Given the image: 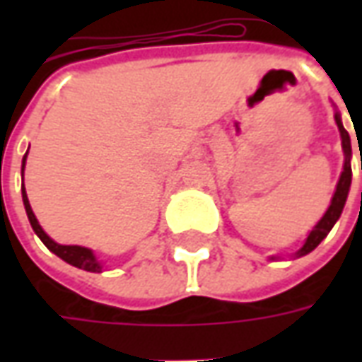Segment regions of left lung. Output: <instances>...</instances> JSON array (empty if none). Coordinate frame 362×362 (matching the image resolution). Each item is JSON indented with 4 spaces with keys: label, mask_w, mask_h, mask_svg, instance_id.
I'll list each match as a JSON object with an SVG mask.
<instances>
[{
    "label": "left lung",
    "mask_w": 362,
    "mask_h": 362,
    "mask_svg": "<svg viewBox=\"0 0 362 362\" xmlns=\"http://www.w3.org/2000/svg\"><path fill=\"white\" fill-rule=\"evenodd\" d=\"M335 124H337V129H339V135H341V149L343 155H345V160H343V173L339 176V182H337V186H335L334 197H332V204L326 209V213L322 215V219L314 225L308 236H306V240L304 244L295 252V256L293 258H303L306 254H310L316 246H318L324 238L327 236V233L334 228V225L337 223V219L341 217L343 207H345V202H347V196H349V188H351V157H353V151H351V137L347 134V129L343 127L341 122V114L335 110L334 114ZM361 170H362V157H361ZM272 259H277V256H272Z\"/></svg>",
    "instance_id": "1"
}]
</instances>
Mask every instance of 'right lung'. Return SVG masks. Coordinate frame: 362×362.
<instances>
[{
	"label": "right lung",
	"instance_id": "right-lung-1",
	"mask_svg": "<svg viewBox=\"0 0 362 362\" xmlns=\"http://www.w3.org/2000/svg\"><path fill=\"white\" fill-rule=\"evenodd\" d=\"M27 155H28V151L25 153V157H23V165H21V174H23V176H25ZM21 192H23V204H25V211H27V217L28 221H30V227H33L36 236L42 240L44 246H46L48 250L54 252L58 258L67 262L69 266H75V267H79V269H85V272H93V273L103 272V264L98 262V258L95 256V252L90 250V248H85V246H67V244H58L56 240H52L50 236L44 233V228L40 227V223H38V219H36V215L33 213V207H30V204H28L25 184H23Z\"/></svg>",
	"mask_w": 362,
	"mask_h": 362
}]
</instances>
